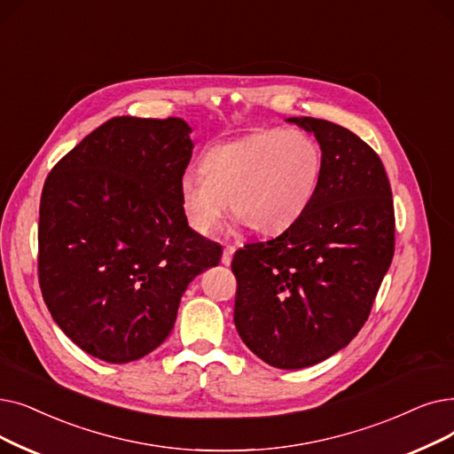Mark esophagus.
Masks as SVG:
<instances>
[{"label":"esophagus","instance_id":"esophagus-1","mask_svg":"<svg viewBox=\"0 0 454 454\" xmlns=\"http://www.w3.org/2000/svg\"><path fill=\"white\" fill-rule=\"evenodd\" d=\"M233 254H235V247L228 245V247L224 248V252H223V265H230V263H231Z\"/></svg>","mask_w":454,"mask_h":454}]
</instances>
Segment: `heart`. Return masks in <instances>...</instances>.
Returning <instances> with one entry per match:
<instances>
[{
  "instance_id": "obj_1",
  "label": "heart",
  "mask_w": 454,
  "mask_h": 454,
  "mask_svg": "<svg viewBox=\"0 0 454 454\" xmlns=\"http://www.w3.org/2000/svg\"><path fill=\"white\" fill-rule=\"evenodd\" d=\"M200 172L178 185L189 226L209 235L230 209L258 233L291 226L311 204L323 176V152L299 129H262L206 150Z\"/></svg>"
}]
</instances>
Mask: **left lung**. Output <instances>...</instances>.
Wrapping results in <instances>:
<instances>
[{
  "label": "left lung",
  "mask_w": 454,
  "mask_h": 454,
  "mask_svg": "<svg viewBox=\"0 0 454 454\" xmlns=\"http://www.w3.org/2000/svg\"><path fill=\"white\" fill-rule=\"evenodd\" d=\"M317 139L323 176L308 209L278 238L233 255V323L265 364L302 369L347 347L369 317L395 247L380 157L343 126L293 116Z\"/></svg>",
  "instance_id": "left-lung-1"
}]
</instances>
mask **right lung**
I'll return each instance as SVG.
<instances>
[{
    "label": "right lung",
    "mask_w": 454,
    "mask_h": 454,
    "mask_svg": "<svg viewBox=\"0 0 454 454\" xmlns=\"http://www.w3.org/2000/svg\"><path fill=\"white\" fill-rule=\"evenodd\" d=\"M191 131L174 116H114L46 178L38 282L59 328L98 360L128 364L160 347L187 286L221 262L223 247L180 206Z\"/></svg>",
    "instance_id": "1"
}]
</instances>
